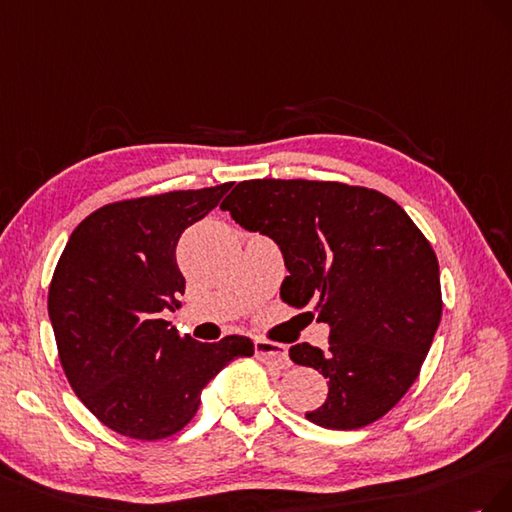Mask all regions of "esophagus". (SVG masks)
I'll list each match as a JSON object with an SVG mask.
<instances>
[{
    "instance_id": "34e87169",
    "label": "esophagus",
    "mask_w": 512,
    "mask_h": 512,
    "mask_svg": "<svg viewBox=\"0 0 512 512\" xmlns=\"http://www.w3.org/2000/svg\"><path fill=\"white\" fill-rule=\"evenodd\" d=\"M255 354L264 360L270 367L276 369H287L289 367V354L287 347L281 343L274 341H266V339H257L255 341Z\"/></svg>"
}]
</instances>
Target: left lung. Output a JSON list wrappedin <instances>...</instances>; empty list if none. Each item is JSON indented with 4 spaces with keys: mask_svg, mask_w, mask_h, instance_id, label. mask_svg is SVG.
Returning <instances> with one entry per match:
<instances>
[{
    "mask_svg": "<svg viewBox=\"0 0 512 512\" xmlns=\"http://www.w3.org/2000/svg\"><path fill=\"white\" fill-rule=\"evenodd\" d=\"M233 221L281 246V300L313 304L330 347L289 356L328 379L306 418L352 431L386 416L420 375L442 319L440 264L431 242L384 193L317 180H244L221 203Z\"/></svg>",
    "mask_w": 512,
    "mask_h": 512,
    "instance_id": "8db88e82",
    "label": "left lung"
}]
</instances>
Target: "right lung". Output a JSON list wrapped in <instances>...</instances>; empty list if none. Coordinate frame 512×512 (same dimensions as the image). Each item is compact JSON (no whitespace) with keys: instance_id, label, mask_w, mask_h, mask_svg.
Returning <instances> with one entry per match:
<instances>
[{"instance_id":"1","label":"right lung","mask_w":512,"mask_h":512,"mask_svg":"<svg viewBox=\"0 0 512 512\" xmlns=\"http://www.w3.org/2000/svg\"><path fill=\"white\" fill-rule=\"evenodd\" d=\"M233 186L122 199L79 223L49 285V317L70 388L111 431L154 442L182 431L201 390L251 339L180 337L163 309H178L184 276L175 246Z\"/></svg>"}]
</instances>
